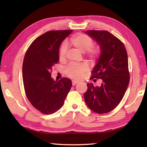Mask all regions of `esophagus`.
<instances>
[{"instance_id": "34e87169", "label": "esophagus", "mask_w": 147, "mask_h": 147, "mask_svg": "<svg viewBox=\"0 0 147 147\" xmlns=\"http://www.w3.org/2000/svg\"><path fill=\"white\" fill-rule=\"evenodd\" d=\"M79 83V82L78 81H76V80H73V82H72V84H73V85L74 86V85H76L77 83Z\"/></svg>"}]
</instances>
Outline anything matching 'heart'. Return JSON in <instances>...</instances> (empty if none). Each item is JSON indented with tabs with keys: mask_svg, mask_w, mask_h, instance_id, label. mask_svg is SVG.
Segmentation results:
<instances>
[{
	"mask_svg": "<svg viewBox=\"0 0 147 147\" xmlns=\"http://www.w3.org/2000/svg\"><path fill=\"white\" fill-rule=\"evenodd\" d=\"M71 43L78 51L85 52L86 57L90 61H94L98 59L101 55V49L98 46H93L92 38L83 33L76 34L72 37ZM68 45L66 42L62 43L59 51V58L61 61H64L67 57ZM88 71L86 65L82 64L79 65L71 64L65 68V74L69 77L74 79L81 78L83 74Z\"/></svg>",
	"mask_w": 147,
	"mask_h": 147,
	"instance_id": "obj_1",
	"label": "heart"
}]
</instances>
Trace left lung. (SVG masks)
Instances as JSON below:
<instances>
[{"mask_svg":"<svg viewBox=\"0 0 147 147\" xmlns=\"http://www.w3.org/2000/svg\"><path fill=\"white\" fill-rule=\"evenodd\" d=\"M86 33L98 43L102 51L90 79H101L103 82L100 86L87 84L84 98L93 112L107 113L121 102L129 85L127 52L123 43L107 31L88 30Z\"/></svg>","mask_w":147,"mask_h":147,"instance_id":"left-lung-1","label":"left lung"}]
</instances>
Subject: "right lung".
I'll use <instances>...</instances> for the list:
<instances>
[{
  "label": "right lung",
  "mask_w": 147,
  "mask_h": 147,
  "mask_svg": "<svg viewBox=\"0 0 147 147\" xmlns=\"http://www.w3.org/2000/svg\"><path fill=\"white\" fill-rule=\"evenodd\" d=\"M73 30H53L36 38L28 49L23 64L24 91L30 102L44 114L57 112L64 104L72 82L63 78L54 81L52 67L59 62L62 41Z\"/></svg>",
  "instance_id": "add662e5"
}]
</instances>
